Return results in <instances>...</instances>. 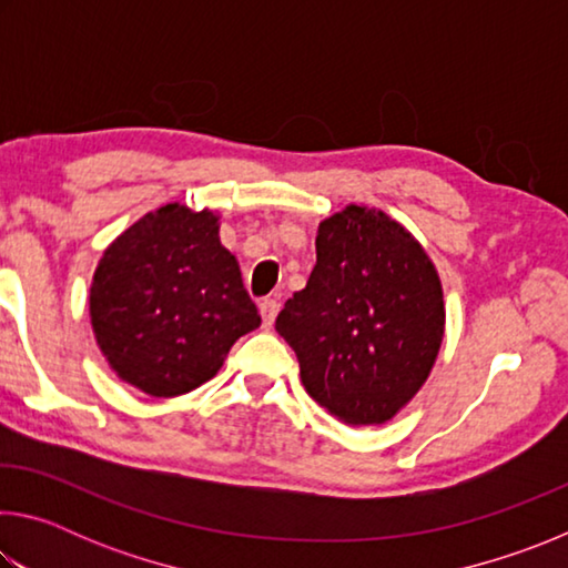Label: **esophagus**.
I'll list each match as a JSON object with an SVG mask.
<instances>
[{
    "label": "esophagus",
    "instance_id": "1",
    "mask_svg": "<svg viewBox=\"0 0 568 568\" xmlns=\"http://www.w3.org/2000/svg\"><path fill=\"white\" fill-rule=\"evenodd\" d=\"M261 315H263L265 328H271V325L275 323V315H277V301H275V297H263V301H261Z\"/></svg>",
    "mask_w": 568,
    "mask_h": 568
}]
</instances>
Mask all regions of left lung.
<instances>
[{
  "label": "left lung",
  "mask_w": 568,
  "mask_h": 568,
  "mask_svg": "<svg viewBox=\"0 0 568 568\" xmlns=\"http://www.w3.org/2000/svg\"><path fill=\"white\" fill-rule=\"evenodd\" d=\"M307 285L275 331L315 403L351 426L386 423L426 383L446 307L434 263L406 227L348 205L318 225Z\"/></svg>",
  "instance_id": "obj_1"
}]
</instances>
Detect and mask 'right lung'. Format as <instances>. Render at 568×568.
Masks as SVG:
<instances>
[{
	"label": "right lung",
	"mask_w": 568,
	"mask_h": 568,
	"mask_svg": "<svg viewBox=\"0 0 568 568\" xmlns=\"http://www.w3.org/2000/svg\"><path fill=\"white\" fill-rule=\"evenodd\" d=\"M217 215L172 203L104 250L90 291L100 351L122 381L172 398L203 386L261 325Z\"/></svg>",
	"instance_id": "right-lung-1"
}]
</instances>
